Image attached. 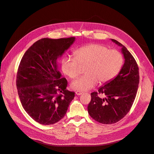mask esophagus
<instances>
[{"label": "esophagus", "instance_id": "obj_1", "mask_svg": "<svg viewBox=\"0 0 154 154\" xmlns=\"http://www.w3.org/2000/svg\"><path fill=\"white\" fill-rule=\"evenodd\" d=\"M75 94H76L77 96H80V95H82V92H80V91H76Z\"/></svg>", "mask_w": 154, "mask_h": 154}]
</instances>
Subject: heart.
<instances>
[{"label": "heart", "mask_w": 154, "mask_h": 154, "mask_svg": "<svg viewBox=\"0 0 154 154\" xmlns=\"http://www.w3.org/2000/svg\"><path fill=\"white\" fill-rule=\"evenodd\" d=\"M74 58L66 56L61 61L63 72L69 78H76L80 71V66L87 65L85 75L72 82L74 90L86 91L96 83L102 85L111 81L122 69L124 59L122 54L116 49H109L99 44H90L77 49Z\"/></svg>", "instance_id": "obj_1"}]
</instances>
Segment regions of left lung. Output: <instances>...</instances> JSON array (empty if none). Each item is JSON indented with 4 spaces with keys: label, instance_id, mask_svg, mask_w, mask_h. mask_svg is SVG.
Wrapping results in <instances>:
<instances>
[{
    "label": "left lung",
    "instance_id": "8db88e82",
    "mask_svg": "<svg viewBox=\"0 0 154 154\" xmlns=\"http://www.w3.org/2000/svg\"><path fill=\"white\" fill-rule=\"evenodd\" d=\"M111 40L122 47L125 63L117 76L100 87L97 92L91 93V101L87 106L92 119L108 125L119 122L127 114L136 98L139 82L136 60L123 45ZM100 94L105 97L102 98Z\"/></svg>",
    "mask_w": 154,
    "mask_h": 154
}]
</instances>
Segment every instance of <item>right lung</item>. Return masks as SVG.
Returning <instances> with one entry per match:
<instances>
[{"mask_svg":"<svg viewBox=\"0 0 154 154\" xmlns=\"http://www.w3.org/2000/svg\"><path fill=\"white\" fill-rule=\"evenodd\" d=\"M75 37L42 38L26 51L17 74V88L22 105L40 124L58 122L66 115L75 93L67 90V81L58 71L57 60Z\"/></svg>","mask_w":154,"mask_h":154,"instance_id":"obj_1","label":"right lung"}]
</instances>
